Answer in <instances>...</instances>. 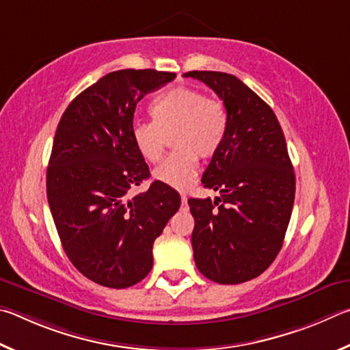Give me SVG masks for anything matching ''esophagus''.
Instances as JSON below:
<instances>
[{"instance_id":"1","label":"esophagus","mask_w":350,"mask_h":350,"mask_svg":"<svg viewBox=\"0 0 350 350\" xmlns=\"http://www.w3.org/2000/svg\"><path fill=\"white\" fill-rule=\"evenodd\" d=\"M181 203H183V204H186V203H187V197H186L185 193L181 195Z\"/></svg>"}]
</instances>
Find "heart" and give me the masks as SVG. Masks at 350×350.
Returning <instances> with one entry per match:
<instances>
[{
    "label": "heart",
    "instance_id": "b5f03b06",
    "mask_svg": "<svg viewBox=\"0 0 350 350\" xmlns=\"http://www.w3.org/2000/svg\"><path fill=\"white\" fill-rule=\"evenodd\" d=\"M152 121L132 127L135 149L146 161L161 159L167 138L174 137L172 153L153 170V178L176 191H186L198 174V155L215 157L229 131V113L221 101L204 92L178 85L158 95L149 107Z\"/></svg>",
    "mask_w": 350,
    "mask_h": 350
}]
</instances>
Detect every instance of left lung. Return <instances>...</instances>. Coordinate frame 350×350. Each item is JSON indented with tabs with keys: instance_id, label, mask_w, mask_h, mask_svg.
<instances>
[{
	"instance_id": "8db88e82",
	"label": "left lung",
	"mask_w": 350,
	"mask_h": 350,
	"mask_svg": "<svg viewBox=\"0 0 350 350\" xmlns=\"http://www.w3.org/2000/svg\"><path fill=\"white\" fill-rule=\"evenodd\" d=\"M221 98L229 131L203 174L215 200L189 198L195 219L193 258L219 284L256 278L277 258L295 200V174L273 110L241 79L224 72L193 70Z\"/></svg>"
}]
</instances>
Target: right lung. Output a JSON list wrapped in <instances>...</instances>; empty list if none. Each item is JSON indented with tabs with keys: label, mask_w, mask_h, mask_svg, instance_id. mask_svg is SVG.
Segmentation results:
<instances>
[{
	"label": "right lung",
	"mask_w": 350,
	"mask_h": 350,
	"mask_svg": "<svg viewBox=\"0 0 350 350\" xmlns=\"http://www.w3.org/2000/svg\"><path fill=\"white\" fill-rule=\"evenodd\" d=\"M176 75L110 72L83 90L59 120L47 167V201L67 258L96 284L124 289L153 265V241L180 209V193L149 178L132 141L138 101Z\"/></svg>",
	"instance_id": "right-lung-1"
}]
</instances>
